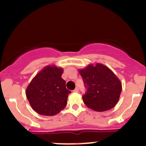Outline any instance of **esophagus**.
<instances>
[{
    "mask_svg": "<svg viewBox=\"0 0 146 146\" xmlns=\"http://www.w3.org/2000/svg\"><path fill=\"white\" fill-rule=\"evenodd\" d=\"M73 92H78V88H76L74 89V90H73Z\"/></svg>",
    "mask_w": 146,
    "mask_h": 146,
    "instance_id": "34e87169",
    "label": "esophagus"
}]
</instances>
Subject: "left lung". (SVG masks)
Segmentation results:
<instances>
[{"instance_id": "left-lung-1", "label": "left lung", "mask_w": 146, "mask_h": 146, "mask_svg": "<svg viewBox=\"0 0 146 146\" xmlns=\"http://www.w3.org/2000/svg\"><path fill=\"white\" fill-rule=\"evenodd\" d=\"M86 91L82 100L87 107L97 111L113 108L118 102L121 83L110 69L102 64L89 65L80 71Z\"/></svg>"}]
</instances>
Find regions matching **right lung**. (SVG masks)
I'll list each match as a JSON object with an SVG mask.
<instances>
[{
    "label": "right lung",
    "mask_w": 146,
    "mask_h": 146,
    "mask_svg": "<svg viewBox=\"0 0 146 146\" xmlns=\"http://www.w3.org/2000/svg\"><path fill=\"white\" fill-rule=\"evenodd\" d=\"M62 68L47 66L31 81L26 90V96L31 107L39 114L54 116L67 104L70 91L66 88L61 78Z\"/></svg>",
    "instance_id": "1"
}]
</instances>
